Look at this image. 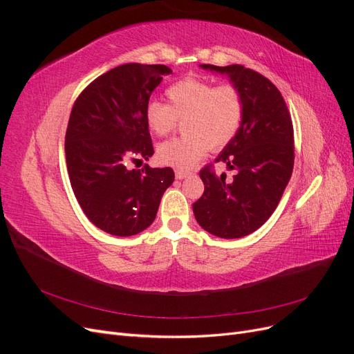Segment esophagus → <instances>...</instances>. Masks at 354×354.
Instances as JSON below:
<instances>
[{"label":"esophagus","instance_id":"34e87169","mask_svg":"<svg viewBox=\"0 0 354 354\" xmlns=\"http://www.w3.org/2000/svg\"><path fill=\"white\" fill-rule=\"evenodd\" d=\"M187 176H189V173H186V171H180V169L176 171V178H177V180H183V178H186Z\"/></svg>","mask_w":354,"mask_h":354}]
</instances>
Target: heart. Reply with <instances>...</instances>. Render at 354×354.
Masks as SVG:
<instances>
[{
    "instance_id": "heart-1",
    "label": "heart",
    "mask_w": 354,
    "mask_h": 354,
    "mask_svg": "<svg viewBox=\"0 0 354 354\" xmlns=\"http://www.w3.org/2000/svg\"><path fill=\"white\" fill-rule=\"evenodd\" d=\"M167 103L149 102L145 111L147 127L156 136H167L178 120H185L186 136L158 147L162 164L177 169L194 168L208 149H221L238 134L243 116V97L233 84L214 85L208 80L186 77L165 90Z\"/></svg>"
}]
</instances>
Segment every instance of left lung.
I'll return each instance as SVG.
<instances>
[{"mask_svg": "<svg viewBox=\"0 0 354 354\" xmlns=\"http://www.w3.org/2000/svg\"><path fill=\"white\" fill-rule=\"evenodd\" d=\"M229 75L243 97L238 134L216 162L236 169L232 181L216 176L214 165L201 169L203 195L194 203L199 226L214 236L236 239L255 232L279 203L294 168V127L276 85L242 65H202Z\"/></svg>", "mask_w": 354, "mask_h": 354, "instance_id": "left-lung-1", "label": "left lung"}]
</instances>
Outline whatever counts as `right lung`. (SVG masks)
I'll return each instance as SVG.
<instances>
[{"label":"right lung","instance_id":"right-lung-1","mask_svg":"<svg viewBox=\"0 0 354 354\" xmlns=\"http://www.w3.org/2000/svg\"><path fill=\"white\" fill-rule=\"evenodd\" d=\"M169 73L165 65L125 63L90 82L73 103L65 137L71 186L88 220L115 236L151 226L174 181L169 167L127 168L153 155L145 111Z\"/></svg>","mask_w":354,"mask_h":354}]
</instances>
